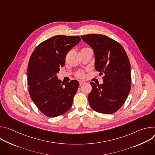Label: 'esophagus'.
I'll list each match as a JSON object with an SVG mask.
<instances>
[{
  "label": "esophagus",
  "instance_id": "esophagus-1",
  "mask_svg": "<svg viewBox=\"0 0 155 155\" xmlns=\"http://www.w3.org/2000/svg\"><path fill=\"white\" fill-rule=\"evenodd\" d=\"M85 82H84V81H79V83H80V85L81 86V85H82L83 84H84Z\"/></svg>",
  "mask_w": 155,
  "mask_h": 155
}]
</instances>
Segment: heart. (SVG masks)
<instances>
[{
  "label": "heart",
  "instance_id": "1",
  "mask_svg": "<svg viewBox=\"0 0 155 155\" xmlns=\"http://www.w3.org/2000/svg\"><path fill=\"white\" fill-rule=\"evenodd\" d=\"M83 49H84V48H83ZM75 76L78 78H83L85 76L84 72L82 70H79V71H77V72L75 73Z\"/></svg>",
  "mask_w": 155,
  "mask_h": 155
}]
</instances>
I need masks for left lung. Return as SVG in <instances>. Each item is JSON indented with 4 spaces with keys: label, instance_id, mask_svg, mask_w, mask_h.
Segmentation results:
<instances>
[{
    "label": "left lung",
    "instance_id": "8db88e82",
    "mask_svg": "<svg viewBox=\"0 0 155 155\" xmlns=\"http://www.w3.org/2000/svg\"><path fill=\"white\" fill-rule=\"evenodd\" d=\"M81 37L93 49L96 70L104 74L102 84L90 82V105L99 113H115L124 104L130 90V64L127 55L121 44L106 35L93 34Z\"/></svg>",
    "mask_w": 155,
    "mask_h": 155
}]
</instances>
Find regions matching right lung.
I'll use <instances>...</instances> for the list:
<instances>
[{
  "label": "right lung",
  "instance_id": "right-lung-1",
  "mask_svg": "<svg viewBox=\"0 0 155 155\" xmlns=\"http://www.w3.org/2000/svg\"><path fill=\"white\" fill-rule=\"evenodd\" d=\"M81 41L79 36L56 35L43 41L32 52L28 66V83L31 99L49 117L61 115L72 107L79 83L72 80L63 86L57 77L65 56Z\"/></svg>",
  "mask_w": 155,
  "mask_h": 155
}]
</instances>
